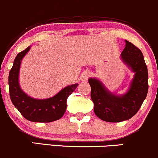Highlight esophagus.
Returning <instances> with one entry per match:
<instances>
[{
    "instance_id": "obj_1",
    "label": "esophagus",
    "mask_w": 158,
    "mask_h": 158,
    "mask_svg": "<svg viewBox=\"0 0 158 158\" xmlns=\"http://www.w3.org/2000/svg\"><path fill=\"white\" fill-rule=\"evenodd\" d=\"M90 76V72L89 70H85L81 73V80L82 81H87L89 77Z\"/></svg>"
}]
</instances>
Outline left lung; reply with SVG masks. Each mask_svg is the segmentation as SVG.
I'll return each instance as SVG.
<instances>
[{
    "label": "left lung",
    "instance_id": "left-lung-1",
    "mask_svg": "<svg viewBox=\"0 0 158 158\" xmlns=\"http://www.w3.org/2000/svg\"><path fill=\"white\" fill-rule=\"evenodd\" d=\"M121 55L124 63L135 72L130 89L125 95L116 96L107 91L97 79L88 81L91 86L94 112L99 118L108 122H119L132 118L141 107L148 93V69L142 51L126 41Z\"/></svg>",
    "mask_w": 158,
    "mask_h": 158
}]
</instances>
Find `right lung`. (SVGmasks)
Segmentation results:
<instances>
[{"label": "right lung", "mask_w": 158, "mask_h": 158, "mask_svg": "<svg viewBox=\"0 0 158 158\" xmlns=\"http://www.w3.org/2000/svg\"><path fill=\"white\" fill-rule=\"evenodd\" d=\"M19 53L14 60L10 74L9 86L10 96L12 104L26 119L34 122H51L60 119L66 110L67 98L75 90L78 84H75L59 92L55 96L47 99H35L28 96L21 89L19 84V73L21 61L30 50Z\"/></svg>", "instance_id": "add662e5"}]
</instances>
